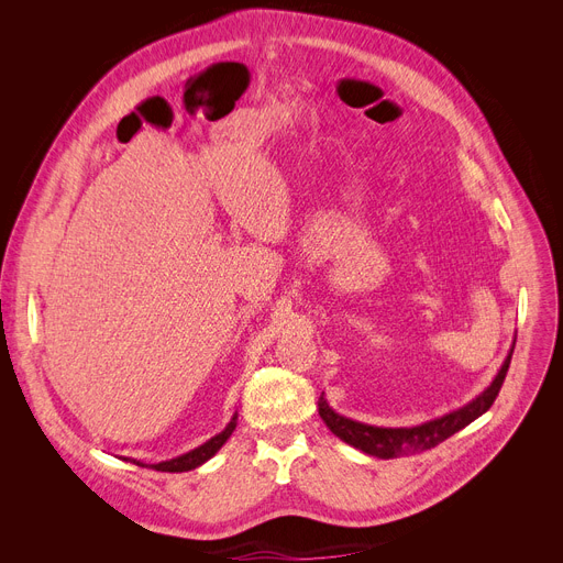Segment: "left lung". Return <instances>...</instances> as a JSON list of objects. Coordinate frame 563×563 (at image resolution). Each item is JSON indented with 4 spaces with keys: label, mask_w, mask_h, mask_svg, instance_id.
<instances>
[{
    "label": "left lung",
    "mask_w": 563,
    "mask_h": 563,
    "mask_svg": "<svg viewBox=\"0 0 563 563\" xmlns=\"http://www.w3.org/2000/svg\"><path fill=\"white\" fill-rule=\"evenodd\" d=\"M514 346H516V342H514ZM511 353L505 361V365H501V369L497 372L495 380L490 383V388H486L475 401H470L467 406L450 412V416H445V418L424 422L420 427L383 429V427H369L363 422H353L349 418L338 416V412L327 404V399H323V395L317 401L319 416L340 440L346 442V445L356 448L369 456L397 459V456L420 454L424 450L440 445L442 440H448L450 435H454L456 431H461L463 427H467L470 422H475L479 416H484V412L497 399V395L501 390V383H505V378H507V372L511 365Z\"/></svg>",
    "instance_id": "obj_1"
}]
</instances>
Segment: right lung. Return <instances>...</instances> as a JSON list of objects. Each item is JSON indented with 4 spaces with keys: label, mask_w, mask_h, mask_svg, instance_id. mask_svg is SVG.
I'll list each match as a JSON object with an SVG mask.
<instances>
[{
    "label": "right lung",
    "mask_w": 563,
    "mask_h": 563,
    "mask_svg": "<svg viewBox=\"0 0 563 563\" xmlns=\"http://www.w3.org/2000/svg\"><path fill=\"white\" fill-rule=\"evenodd\" d=\"M234 427H236V416L230 420V424L225 427V431H221V433L214 435L212 440H207L205 445L196 448L194 452H189V454H185V456H177V459H173V461H164V463H155V465H145V463H141V461H132V463H134V465H141V467L157 470V472H187V470H194V467L202 465L207 459H212V456L223 448V442L232 435Z\"/></svg>",
    "instance_id": "add662e5"
}]
</instances>
